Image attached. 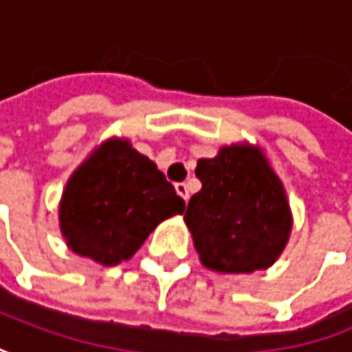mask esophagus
Masks as SVG:
<instances>
[{"label": "esophagus", "mask_w": 352, "mask_h": 352, "mask_svg": "<svg viewBox=\"0 0 352 352\" xmlns=\"http://www.w3.org/2000/svg\"><path fill=\"white\" fill-rule=\"evenodd\" d=\"M176 192L184 198L186 202H188V198H190V188H188V184H184V182H178L176 184Z\"/></svg>", "instance_id": "1"}]
</instances>
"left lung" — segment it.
<instances>
[{
    "label": "left lung",
    "instance_id": "left-lung-1",
    "mask_svg": "<svg viewBox=\"0 0 352 352\" xmlns=\"http://www.w3.org/2000/svg\"><path fill=\"white\" fill-rule=\"evenodd\" d=\"M196 192L184 214L204 267L216 273L267 270L283 254L293 228L285 186L257 144H226L200 158Z\"/></svg>",
    "mask_w": 352,
    "mask_h": 352
}]
</instances>
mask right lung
<instances>
[{"label": "right lung", "mask_w": 352, "mask_h": 352, "mask_svg": "<svg viewBox=\"0 0 352 352\" xmlns=\"http://www.w3.org/2000/svg\"><path fill=\"white\" fill-rule=\"evenodd\" d=\"M184 200L129 138L111 136L71 174L59 202L67 248L104 267L129 261L160 221L184 214Z\"/></svg>", "instance_id": "right-lung-1"}]
</instances>
